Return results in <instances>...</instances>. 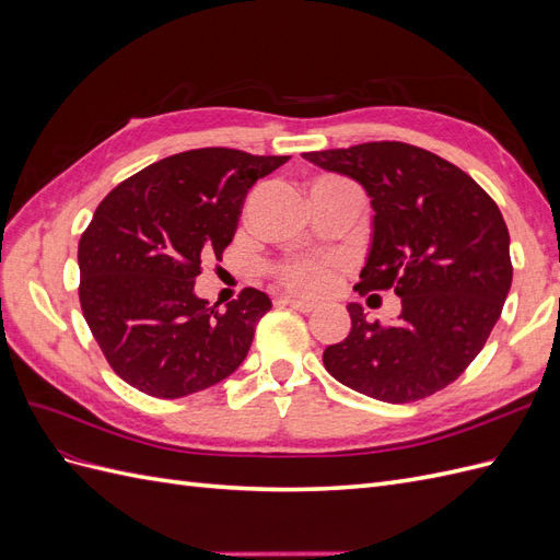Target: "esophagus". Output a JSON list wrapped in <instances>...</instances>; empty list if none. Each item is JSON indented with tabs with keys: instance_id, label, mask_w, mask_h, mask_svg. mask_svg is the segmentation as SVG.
<instances>
[{
	"instance_id": "34e87169",
	"label": "esophagus",
	"mask_w": 560,
	"mask_h": 560,
	"mask_svg": "<svg viewBox=\"0 0 560 560\" xmlns=\"http://www.w3.org/2000/svg\"><path fill=\"white\" fill-rule=\"evenodd\" d=\"M278 306H290V308H294V311H299V313H311V311L317 308L313 301L296 299V296H280V299H278Z\"/></svg>"
}]
</instances>
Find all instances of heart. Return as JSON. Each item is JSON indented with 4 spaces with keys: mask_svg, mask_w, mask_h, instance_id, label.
<instances>
[{
    "mask_svg": "<svg viewBox=\"0 0 560 560\" xmlns=\"http://www.w3.org/2000/svg\"><path fill=\"white\" fill-rule=\"evenodd\" d=\"M341 273L343 261L338 257H329V254L284 261L273 268V276L282 287L306 296H319L334 290Z\"/></svg>",
    "mask_w": 560,
    "mask_h": 560,
    "instance_id": "obj_1",
    "label": "heart"
}]
</instances>
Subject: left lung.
Wrapping results in <instances>:
<instances>
[{
  "label": "left lung",
  "instance_id": "1",
  "mask_svg": "<svg viewBox=\"0 0 560 560\" xmlns=\"http://www.w3.org/2000/svg\"><path fill=\"white\" fill-rule=\"evenodd\" d=\"M358 179L374 208V241L354 290L401 299L393 325L350 303V334L322 362L358 393L409 404L451 385L477 358L512 287L510 231L495 200L451 161L406 142L308 151Z\"/></svg>",
  "mask_w": 560,
  "mask_h": 560
}]
</instances>
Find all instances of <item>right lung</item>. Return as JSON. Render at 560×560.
Segmentation results:
<instances>
[{"mask_svg":"<svg viewBox=\"0 0 560 560\" xmlns=\"http://www.w3.org/2000/svg\"><path fill=\"white\" fill-rule=\"evenodd\" d=\"M290 156L241 149L182 151L124 179L79 241V301L118 378L177 399L231 376L270 299L245 287L210 308L194 294L200 259H222L252 184Z\"/></svg>","mask_w":560,"mask_h":560,"instance_id":"add662e5","label":"right lung"}]
</instances>
